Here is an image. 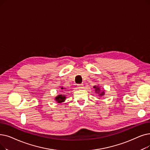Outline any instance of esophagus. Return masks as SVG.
Segmentation results:
<instances>
[{
    "mask_svg": "<svg viewBox=\"0 0 150 150\" xmlns=\"http://www.w3.org/2000/svg\"><path fill=\"white\" fill-rule=\"evenodd\" d=\"M77 87L79 89H82V88H83V84H77Z\"/></svg>",
    "mask_w": 150,
    "mask_h": 150,
    "instance_id": "34e87169",
    "label": "esophagus"
}]
</instances>
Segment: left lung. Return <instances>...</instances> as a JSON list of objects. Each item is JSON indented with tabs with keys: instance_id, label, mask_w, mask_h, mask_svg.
I'll return each mask as SVG.
<instances>
[{
	"instance_id": "left-lung-1",
	"label": "left lung",
	"mask_w": 150,
	"mask_h": 150,
	"mask_svg": "<svg viewBox=\"0 0 150 150\" xmlns=\"http://www.w3.org/2000/svg\"><path fill=\"white\" fill-rule=\"evenodd\" d=\"M94 88L95 89V92H96V93L99 94V95L100 97H101V96H103L104 94H105V93H104V90L102 91H100V87H99V86H94Z\"/></svg>"
}]
</instances>
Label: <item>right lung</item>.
<instances>
[{"label": "right lung", "mask_w": 150, "mask_h": 150, "mask_svg": "<svg viewBox=\"0 0 150 150\" xmlns=\"http://www.w3.org/2000/svg\"><path fill=\"white\" fill-rule=\"evenodd\" d=\"M61 89H65V88H61ZM66 96H62V95L60 94V95H59V96H57V97H56L55 100H56L57 103H62V102H63L65 101V100H66Z\"/></svg>", "instance_id": "add662e5"}]
</instances>
